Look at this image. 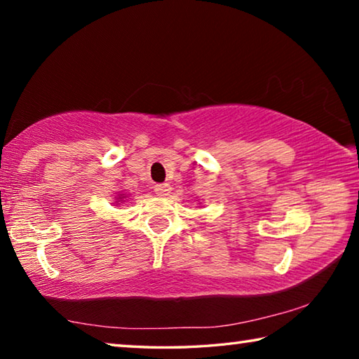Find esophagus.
<instances>
[{
    "label": "esophagus",
    "mask_w": 359,
    "mask_h": 359,
    "mask_svg": "<svg viewBox=\"0 0 359 359\" xmlns=\"http://www.w3.org/2000/svg\"><path fill=\"white\" fill-rule=\"evenodd\" d=\"M154 190H155L158 196H168V194L171 193V185H169V184H156L154 187Z\"/></svg>",
    "instance_id": "34e87169"
}]
</instances>
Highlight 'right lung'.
Wrapping results in <instances>:
<instances>
[{
	"label": "right lung",
	"mask_w": 359,
	"mask_h": 359,
	"mask_svg": "<svg viewBox=\"0 0 359 359\" xmlns=\"http://www.w3.org/2000/svg\"><path fill=\"white\" fill-rule=\"evenodd\" d=\"M125 196H123V194H120V196H118V199H123ZM118 199H117V203H118Z\"/></svg>",
	"instance_id": "1"
}]
</instances>
